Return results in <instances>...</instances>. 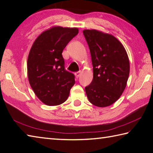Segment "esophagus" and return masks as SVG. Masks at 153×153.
I'll return each mask as SVG.
<instances>
[{
	"label": "esophagus",
	"mask_w": 153,
	"mask_h": 153,
	"mask_svg": "<svg viewBox=\"0 0 153 153\" xmlns=\"http://www.w3.org/2000/svg\"><path fill=\"white\" fill-rule=\"evenodd\" d=\"M80 75H81V71H77V72H76V73H75V76H76L77 78H78Z\"/></svg>",
	"instance_id": "obj_1"
}]
</instances>
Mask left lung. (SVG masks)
<instances>
[{
	"label": "left lung",
	"mask_w": 153,
	"mask_h": 153,
	"mask_svg": "<svg viewBox=\"0 0 153 153\" xmlns=\"http://www.w3.org/2000/svg\"><path fill=\"white\" fill-rule=\"evenodd\" d=\"M83 33L93 66V79L85 87L87 97L97 107H108L117 101L125 90L129 74L128 55L112 35L95 30H85Z\"/></svg>",
	"instance_id": "8db88e82"
}]
</instances>
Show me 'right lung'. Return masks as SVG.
<instances>
[{"instance_id":"right-lung-1","label":"right lung","mask_w":153,"mask_h":153,"mask_svg":"<svg viewBox=\"0 0 153 153\" xmlns=\"http://www.w3.org/2000/svg\"><path fill=\"white\" fill-rule=\"evenodd\" d=\"M77 28L53 27L36 38L27 59V75L37 97L46 105L62 104L75 84V76L65 69L62 55Z\"/></svg>"}]
</instances>
